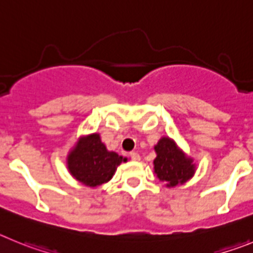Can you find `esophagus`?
Wrapping results in <instances>:
<instances>
[{
  "mask_svg": "<svg viewBox=\"0 0 253 253\" xmlns=\"http://www.w3.org/2000/svg\"><path fill=\"white\" fill-rule=\"evenodd\" d=\"M129 156H131V159L133 161H140V155L137 154V152H131V154H129Z\"/></svg>",
  "mask_w": 253,
  "mask_h": 253,
  "instance_id": "34e87169",
  "label": "esophagus"
}]
</instances>
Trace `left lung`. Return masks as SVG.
I'll return each mask as SVG.
<instances>
[{"label":"left lung","mask_w":253,"mask_h":253,"mask_svg":"<svg viewBox=\"0 0 253 253\" xmlns=\"http://www.w3.org/2000/svg\"><path fill=\"white\" fill-rule=\"evenodd\" d=\"M154 174L166 188L183 185L197 170L194 159L188 156L169 136H163L154 146Z\"/></svg>","instance_id":"left-lung-1"}]
</instances>
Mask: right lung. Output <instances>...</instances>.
<instances>
[{
	"mask_svg": "<svg viewBox=\"0 0 253 253\" xmlns=\"http://www.w3.org/2000/svg\"><path fill=\"white\" fill-rule=\"evenodd\" d=\"M115 151L107 150L99 133L78 138L67 156V166L76 180L89 188L107 183L115 175L117 166L125 161Z\"/></svg>",
	"mask_w": 253,
	"mask_h": 253,
	"instance_id": "1",
	"label": "right lung"
}]
</instances>
